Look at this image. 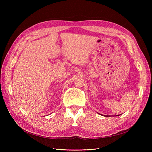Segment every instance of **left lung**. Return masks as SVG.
I'll return each instance as SVG.
<instances>
[{
  "label": "left lung",
  "mask_w": 152,
  "mask_h": 152,
  "mask_svg": "<svg viewBox=\"0 0 152 152\" xmlns=\"http://www.w3.org/2000/svg\"><path fill=\"white\" fill-rule=\"evenodd\" d=\"M118 115H117V116H118ZM105 117H107V115H106ZM107 117H108V115H107Z\"/></svg>",
  "instance_id": "left-lung-1"
}]
</instances>
